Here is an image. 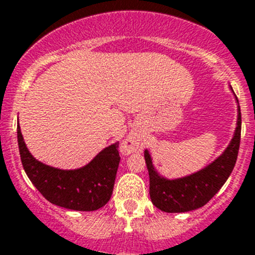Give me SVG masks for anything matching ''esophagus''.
Wrapping results in <instances>:
<instances>
[{"instance_id": "1", "label": "esophagus", "mask_w": 255, "mask_h": 255, "mask_svg": "<svg viewBox=\"0 0 255 255\" xmlns=\"http://www.w3.org/2000/svg\"><path fill=\"white\" fill-rule=\"evenodd\" d=\"M142 147V138L139 137V134L137 133H129V134L126 137L125 141L122 142V146H121V151L123 154H129L132 152L138 151Z\"/></svg>"}]
</instances>
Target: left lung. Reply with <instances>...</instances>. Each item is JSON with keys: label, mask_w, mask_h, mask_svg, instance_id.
Segmentation results:
<instances>
[{"label": "left lung", "mask_w": 255, "mask_h": 255, "mask_svg": "<svg viewBox=\"0 0 255 255\" xmlns=\"http://www.w3.org/2000/svg\"><path fill=\"white\" fill-rule=\"evenodd\" d=\"M240 130L242 114L238 103L237 127L232 141L224 152L208 166L184 177L167 178L160 175L154 168L149 151L146 149L144 160L149 175V196L152 204L165 213H186L208 204L225 184L234 168L239 151Z\"/></svg>", "instance_id": "obj_1"}]
</instances>
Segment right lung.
<instances>
[{"mask_svg": "<svg viewBox=\"0 0 255 255\" xmlns=\"http://www.w3.org/2000/svg\"><path fill=\"white\" fill-rule=\"evenodd\" d=\"M17 142L26 175L47 201L77 211L98 210L109 201L121 161L118 142L75 170H61L37 161L26 147L20 126Z\"/></svg>", "mask_w": 255, "mask_h": 255, "instance_id": "right-lung-1", "label": "right lung"}]
</instances>
